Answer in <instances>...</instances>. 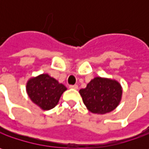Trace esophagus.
I'll use <instances>...</instances> for the list:
<instances>
[{"instance_id": "1", "label": "esophagus", "mask_w": 149, "mask_h": 149, "mask_svg": "<svg viewBox=\"0 0 149 149\" xmlns=\"http://www.w3.org/2000/svg\"><path fill=\"white\" fill-rule=\"evenodd\" d=\"M70 89H78V85H77V84H74V85H70Z\"/></svg>"}]
</instances>
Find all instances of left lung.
I'll return each instance as SVG.
<instances>
[{"label":"left lung","mask_w":149,"mask_h":149,"mask_svg":"<svg viewBox=\"0 0 149 149\" xmlns=\"http://www.w3.org/2000/svg\"><path fill=\"white\" fill-rule=\"evenodd\" d=\"M122 93V87L118 81L101 77H95L85 89L79 90L86 108L98 114L113 111L119 104Z\"/></svg>","instance_id":"left-lung-1"}]
</instances>
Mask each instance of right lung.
<instances>
[{
    "mask_svg": "<svg viewBox=\"0 0 149 149\" xmlns=\"http://www.w3.org/2000/svg\"><path fill=\"white\" fill-rule=\"evenodd\" d=\"M66 89L63 84L47 74L31 78L26 84V92L30 99L43 110H49L57 105Z\"/></svg>",
    "mask_w": 149,
    "mask_h": 149,
    "instance_id": "add662e5",
    "label": "right lung"
}]
</instances>
